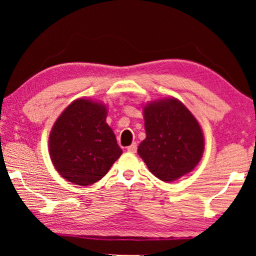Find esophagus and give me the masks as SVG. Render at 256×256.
Returning a JSON list of instances; mask_svg holds the SVG:
<instances>
[{"instance_id": "esophagus-1", "label": "esophagus", "mask_w": 256, "mask_h": 256, "mask_svg": "<svg viewBox=\"0 0 256 256\" xmlns=\"http://www.w3.org/2000/svg\"><path fill=\"white\" fill-rule=\"evenodd\" d=\"M136 150H138V146H136V142H134V144H132L130 146H128V152H131V154H136Z\"/></svg>"}]
</instances>
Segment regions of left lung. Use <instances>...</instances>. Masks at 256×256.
I'll list each match as a JSON object with an SVG mask.
<instances>
[{"label":"left lung","instance_id":"8db88e82","mask_svg":"<svg viewBox=\"0 0 256 256\" xmlns=\"http://www.w3.org/2000/svg\"><path fill=\"white\" fill-rule=\"evenodd\" d=\"M146 138L138 148L149 170L172 182L194 170L204 150V138L196 118L175 98L144 107Z\"/></svg>","mask_w":256,"mask_h":256}]
</instances>
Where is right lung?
Masks as SVG:
<instances>
[{"instance_id": "obj_1", "label": "right lung", "mask_w": 256, "mask_h": 256, "mask_svg": "<svg viewBox=\"0 0 256 256\" xmlns=\"http://www.w3.org/2000/svg\"><path fill=\"white\" fill-rule=\"evenodd\" d=\"M107 110L89 99H76L60 115L50 134V156L66 180L86 186L102 180L122 154Z\"/></svg>"}]
</instances>
